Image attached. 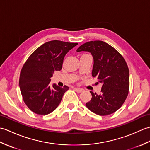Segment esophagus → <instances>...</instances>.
Wrapping results in <instances>:
<instances>
[{
  "label": "esophagus",
  "instance_id": "obj_1",
  "mask_svg": "<svg viewBox=\"0 0 150 150\" xmlns=\"http://www.w3.org/2000/svg\"><path fill=\"white\" fill-rule=\"evenodd\" d=\"M73 90H74L75 91H77V93H81V92H82V91H83V90H82V89L77 88H73Z\"/></svg>",
  "mask_w": 150,
  "mask_h": 150
}]
</instances>
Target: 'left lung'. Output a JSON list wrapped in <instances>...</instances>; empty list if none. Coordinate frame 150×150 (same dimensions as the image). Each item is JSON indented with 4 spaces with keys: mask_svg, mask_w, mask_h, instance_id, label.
I'll list each match as a JSON object with an SVG mask.
<instances>
[{
    "mask_svg": "<svg viewBox=\"0 0 150 150\" xmlns=\"http://www.w3.org/2000/svg\"><path fill=\"white\" fill-rule=\"evenodd\" d=\"M77 52H90L93 58L92 76L102 84L101 93L90 91L92 98L86 106L98 115L115 112L128 96L129 73L122 56L106 42L90 41L81 45Z\"/></svg>",
    "mask_w": 150,
    "mask_h": 150,
    "instance_id": "left-lung-1",
    "label": "left lung"
}]
</instances>
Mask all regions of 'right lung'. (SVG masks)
Listing matches in <instances>:
<instances>
[{
	"mask_svg": "<svg viewBox=\"0 0 150 150\" xmlns=\"http://www.w3.org/2000/svg\"><path fill=\"white\" fill-rule=\"evenodd\" d=\"M77 43L52 40L42 44L31 54L21 70L19 86L25 104L38 115L55 110L69 87L50 86L55 71L62 69L66 53Z\"/></svg>",
	"mask_w": 150,
	"mask_h": 150,
	"instance_id": "obj_1",
	"label": "right lung"
}]
</instances>
